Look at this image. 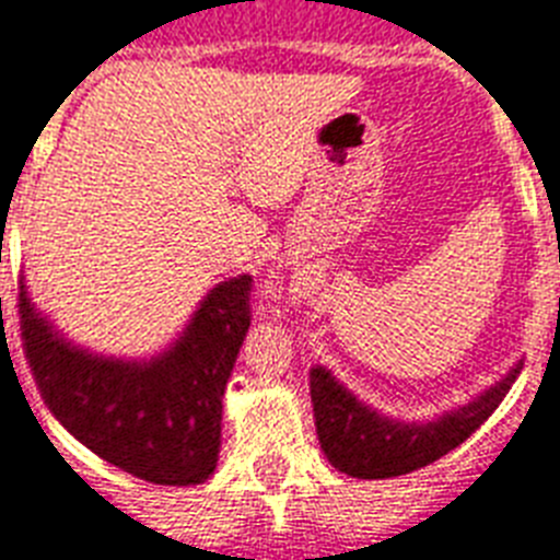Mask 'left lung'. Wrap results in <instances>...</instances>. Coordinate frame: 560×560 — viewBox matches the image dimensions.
<instances>
[{
    "mask_svg": "<svg viewBox=\"0 0 560 560\" xmlns=\"http://www.w3.org/2000/svg\"><path fill=\"white\" fill-rule=\"evenodd\" d=\"M517 374L521 362L509 371L506 380L483 390L469 406L443 413L434 422L408 425L362 406L351 390L336 383L330 371L316 365L311 371V399L322 452L334 469L362 480H385L417 471L440 460L471 431L480 429L489 413L501 406Z\"/></svg>",
    "mask_w": 560,
    "mask_h": 560,
    "instance_id": "8db88e82",
    "label": "left lung"
}]
</instances>
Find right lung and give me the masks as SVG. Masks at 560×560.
<instances>
[{"label": "right lung", "mask_w": 560, "mask_h": 560, "mask_svg": "<svg viewBox=\"0 0 560 560\" xmlns=\"http://www.w3.org/2000/svg\"><path fill=\"white\" fill-rule=\"evenodd\" d=\"M253 279L221 281L170 351L149 362L71 345L20 288L22 348L39 397L85 448L161 486L203 483L221 448V399L249 327Z\"/></svg>", "instance_id": "right-lung-1"}]
</instances>
